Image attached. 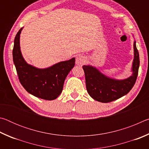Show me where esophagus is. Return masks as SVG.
<instances>
[{"label": "esophagus", "instance_id": "obj_1", "mask_svg": "<svg viewBox=\"0 0 149 149\" xmlns=\"http://www.w3.org/2000/svg\"><path fill=\"white\" fill-rule=\"evenodd\" d=\"M86 63V58L83 55H79L76 57V60H75V64L79 66H81L84 64Z\"/></svg>", "mask_w": 149, "mask_h": 149}]
</instances>
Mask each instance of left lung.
Returning a JSON list of instances; mask_svg holds the SVG:
<instances>
[{
    "label": "left lung",
    "instance_id": "1",
    "mask_svg": "<svg viewBox=\"0 0 149 149\" xmlns=\"http://www.w3.org/2000/svg\"><path fill=\"white\" fill-rule=\"evenodd\" d=\"M133 54L134 57L131 70L132 74L125 79H117L108 77L91 65L83 66L87 91L93 99L104 103L110 102L120 99L130 91L137 79L139 67V55L135 40L133 42Z\"/></svg>",
    "mask_w": 149,
    "mask_h": 149
}]
</instances>
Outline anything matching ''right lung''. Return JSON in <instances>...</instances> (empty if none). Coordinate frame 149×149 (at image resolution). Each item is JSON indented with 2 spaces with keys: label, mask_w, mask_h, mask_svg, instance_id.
<instances>
[{
  "label": "right lung",
  "mask_w": 149,
  "mask_h": 149,
  "mask_svg": "<svg viewBox=\"0 0 149 149\" xmlns=\"http://www.w3.org/2000/svg\"><path fill=\"white\" fill-rule=\"evenodd\" d=\"M17 33L12 51L13 61L19 80L30 94L45 100H54L62 93L64 81L75 65V58L58 62L46 68H39L27 63L20 50V34Z\"/></svg>",
  "instance_id": "1"
}]
</instances>
